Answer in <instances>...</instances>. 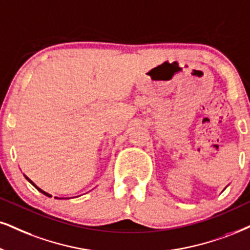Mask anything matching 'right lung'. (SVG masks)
<instances>
[{"label":"right lung","instance_id":"right-lung-1","mask_svg":"<svg viewBox=\"0 0 250 250\" xmlns=\"http://www.w3.org/2000/svg\"><path fill=\"white\" fill-rule=\"evenodd\" d=\"M24 176H25V175H24ZM25 178H26V180H27V181H29V182H30V183H31V184H32V186H33V187H35V188H36V189H37V190H38V191H39V192H42V195H45V196H47V197H52V196L50 195V193L45 192V191H44V190H42V189H40V188H38V187H37V186H36V184H35V183H33V182H32V181H31L29 177H26V176H25ZM55 198H58V197H55ZM72 198H73V197H72ZM61 199H62V198H61ZM63 199H67V198H63Z\"/></svg>","mask_w":250,"mask_h":250}]
</instances>
